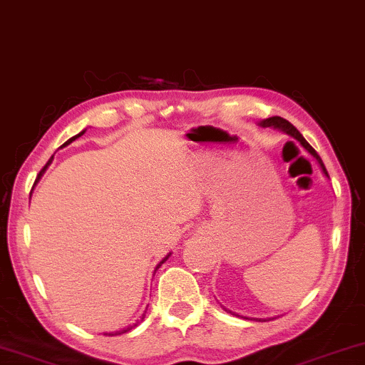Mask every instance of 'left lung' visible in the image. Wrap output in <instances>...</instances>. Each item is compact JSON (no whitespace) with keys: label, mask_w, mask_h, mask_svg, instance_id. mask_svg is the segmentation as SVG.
Returning <instances> with one entry per match:
<instances>
[{"label":"left lung","mask_w":365,"mask_h":365,"mask_svg":"<svg viewBox=\"0 0 365 365\" xmlns=\"http://www.w3.org/2000/svg\"><path fill=\"white\" fill-rule=\"evenodd\" d=\"M260 125L263 126V128H278V130H282V131H284V133L287 135H289V136H293V138H297L301 145H303V148L308 153H311V155H313L316 160H318V163L321 165V168H323V173L326 174L327 176V171H326V168H324V165H323V161H321V158H319V155L318 153L314 151V148L311 146L308 141H306L304 138H303V135L299 133V131L294 128V126L289 123L288 120H284V118H282V117H270V118H267V120H263V121H260Z\"/></svg>","instance_id":"left-lung-1"}]
</instances>
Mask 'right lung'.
Masks as SVG:
<instances>
[{
	"label": "right lung",
	"instance_id": "add662e5",
	"mask_svg": "<svg viewBox=\"0 0 365 365\" xmlns=\"http://www.w3.org/2000/svg\"><path fill=\"white\" fill-rule=\"evenodd\" d=\"M83 133H86V130H83V131H81V133H78V135H76V136H72V138H71V140H67V141H66V143H64V146H66V145H68V143H72V141H73V140H76V138H78V136H82ZM61 148H62V146H61ZM52 158H54V156H52ZM52 158H51V160H49V161H47V165H46L44 168H42V170H41V173L38 174V179H36V182H38V181H39V179H41V176H42V174H44V171L47 170V166H49V165H51ZM170 255H171V253H168V255H166L165 258H163V260H161L160 263H158V265H156V270H158V268H160V267L163 265V263H165V262L168 260V258H170ZM156 270H155V272H156ZM143 318H145V314H143ZM143 318H141V321H143ZM138 323H140V321H136V324H133V326H128V327H125V329H121V331H117V332H115V334H123V332H128L130 329H133V327H135V326H138ZM110 336H113V334H110Z\"/></svg>",
	"mask_w": 365,
	"mask_h": 365
}]
</instances>
